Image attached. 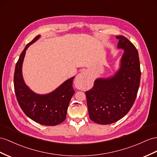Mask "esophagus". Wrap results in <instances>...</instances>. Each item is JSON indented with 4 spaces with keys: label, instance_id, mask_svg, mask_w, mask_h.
<instances>
[{
    "label": "esophagus",
    "instance_id": "obj_1",
    "mask_svg": "<svg viewBox=\"0 0 157 157\" xmlns=\"http://www.w3.org/2000/svg\"><path fill=\"white\" fill-rule=\"evenodd\" d=\"M90 77L87 71H82L80 73L75 79V82L78 83H85L90 81Z\"/></svg>",
    "mask_w": 157,
    "mask_h": 157
}]
</instances>
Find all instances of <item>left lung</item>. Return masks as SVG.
<instances>
[{"mask_svg":"<svg viewBox=\"0 0 157 157\" xmlns=\"http://www.w3.org/2000/svg\"><path fill=\"white\" fill-rule=\"evenodd\" d=\"M118 48L124 50L119 70L113 77L98 78L86 92L90 118L107 124L123 118L132 107L139 90L140 68L138 51L123 36H116Z\"/></svg>","mask_w":157,"mask_h":157,"instance_id":"1","label":"left lung"}]
</instances>
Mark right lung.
Instances as JSON below:
<instances>
[{
	"label": "right lung",
	"mask_w": 157,
	"mask_h": 157,
	"mask_svg": "<svg viewBox=\"0 0 157 157\" xmlns=\"http://www.w3.org/2000/svg\"><path fill=\"white\" fill-rule=\"evenodd\" d=\"M40 37L38 35L27 44L16 64L14 75V91L20 107L34 121L46 126H54L66 118L68 106L75 91L72 87L74 77L66 80L55 91L46 95L35 94L22 78V66L26 51Z\"/></svg>",
	"instance_id": "obj_1"
}]
</instances>
